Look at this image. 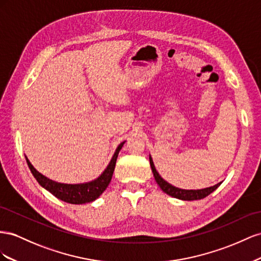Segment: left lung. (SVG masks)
<instances>
[{
	"label": "left lung",
	"instance_id": "left-lung-1",
	"mask_svg": "<svg viewBox=\"0 0 261 261\" xmlns=\"http://www.w3.org/2000/svg\"><path fill=\"white\" fill-rule=\"evenodd\" d=\"M150 165H151V168H152V172H153L155 180H156V182H158V185L160 186V188L164 192L167 193V195L172 196L174 198H177V199H180V200L192 201V200L203 199V198L209 196L210 193H212L221 185V182H220V184H217L215 186H213V187L204 188V189H199V190L179 189V188L174 187V186H172V185L168 184L167 181H165V180L163 179V178L160 176V174L158 173V170L155 169V166H154L151 156H150Z\"/></svg>",
	"mask_w": 261,
	"mask_h": 261
}]
</instances>
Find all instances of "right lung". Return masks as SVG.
Returning a JSON list of instances; mask_svg holds the SVG:
<instances>
[{
  "label": "right lung",
  "instance_id": "1",
  "mask_svg": "<svg viewBox=\"0 0 261 261\" xmlns=\"http://www.w3.org/2000/svg\"><path fill=\"white\" fill-rule=\"evenodd\" d=\"M123 144L124 142L119 144L113 156V159H111L109 163V165L105 169V172H103L97 179H95L91 182H86V184L68 185V184L56 182L54 180L49 179V178L44 177L39 172H37L31 164V162H29L27 159L26 160H27L28 167L31 168V172L33 173L34 177L44 189H47L55 197L64 201V202H68L71 204H82V203L92 202V201L97 199L101 193L106 190L111 180V177H113V174H114L119 151L121 150Z\"/></svg>",
  "mask_w": 261,
  "mask_h": 261
}]
</instances>
